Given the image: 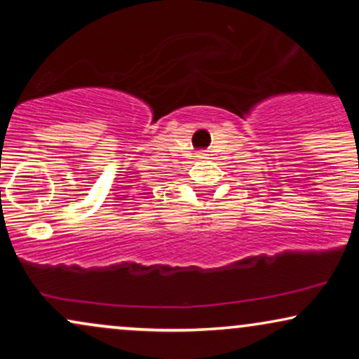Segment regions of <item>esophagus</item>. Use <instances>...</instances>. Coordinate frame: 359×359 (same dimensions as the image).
<instances>
[{"mask_svg": "<svg viewBox=\"0 0 359 359\" xmlns=\"http://www.w3.org/2000/svg\"><path fill=\"white\" fill-rule=\"evenodd\" d=\"M197 156H199V158H208V156H205V154H203V151H201V154Z\"/></svg>", "mask_w": 359, "mask_h": 359, "instance_id": "34e87169", "label": "esophagus"}]
</instances>
